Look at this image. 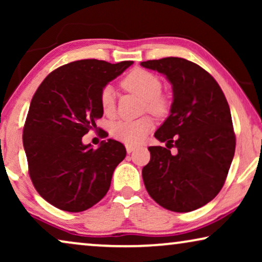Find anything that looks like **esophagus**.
I'll return each mask as SVG.
<instances>
[{
    "label": "esophagus",
    "instance_id": "esophagus-1",
    "mask_svg": "<svg viewBox=\"0 0 262 262\" xmlns=\"http://www.w3.org/2000/svg\"><path fill=\"white\" fill-rule=\"evenodd\" d=\"M137 148V146H135V145H130V144H126V151H127V154H130V152H132L134 151V150Z\"/></svg>",
    "mask_w": 262,
    "mask_h": 262
}]
</instances>
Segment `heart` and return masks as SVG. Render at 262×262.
<instances>
[{"instance_id":"heart-1","label":"heart","mask_w":262,"mask_h":262,"mask_svg":"<svg viewBox=\"0 0 262 262\" xmlns=\"http://www.w3.org/2000/svg\"><path fill=\"white\" fill-rule=\"evenodd\" d=\"M121 85L128 92L144 99L145 108L156 116H163L169 110V100L161 94L162 82L156 75L144 69H134L121 81ZM100 105L105 116H112L116 111V94L111 85H106L100 93ZM154 123L149 117L136 120H119L111 125L114 138L130 145H137L144 141L152 130Z\"/></svg>"}]
</instances>
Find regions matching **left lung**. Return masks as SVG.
Wrapping results in <instances>:
<instances>
[{
    "label": "left lung",
    "mask_w": 262,
    "mask_h": 262,
    "mask_svg": "<svg viewBox=\"0 0 262 262\" xmlns=\"http://www.w3.org/2000/svg\"><path fill=\"white\" fill-rule=\"evenodd\" d=\"M173 88L169 117L155 137L166 146H149L142 175L150 196L164 209L189 212L206 205L223 187L236 139L228 101L216 80L198 64L179 57L146 60ZM177 147L173 156L170 148Z\"/></svg>",
    "instance_id": "obj_1"
}]
</instances>
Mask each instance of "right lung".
<instances>
[{"instance_id": "obj_1", "label": "right lung", "mask_w": 262, "mask_h": 262, "mask_svg": "<svg viewBox=\"0 0 262 262\" xmlns=\"http://www.w3.org/2000/svg\"><path fill=\"white\" fill-rule=\"evenodd\" d=\"M132 63L71 62L49 74L34 93L24 126V149L35 189L57 209L81 212L108 192L113 171L126 156L125 146L107 139L94 149L82 137L96 130L102 117L101 89Z\"/></svg>"}]
</instances>
